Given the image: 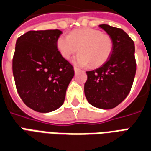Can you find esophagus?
I'll return each mask as SVG.
<instances>
[{
    "label": "esophagus",
    "mask_w": 151,
    "mask_h": 151,
    "mask_svg": "<svg viewBox=\"0 0 151 151\" xmlns=\"http://www.w3.org/2000/svg\"><path fill=\"white\" fill-rule=\"evenodd\" d=\"M79 68H78L77 67H74V71H75V72H78V71H79Z\"/></svg>",
    "instance_id": "1"
}]
</instances>
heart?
<instances>
[{"instance_id":"heart-1","label":"heart","mask_w":151,"mask_h":151,"mask_svg":"<svg viewBox=\"0 0 151 151\" xmlns=\"http://www.w3.org/2000/svg\"><path fill=\"white\" fill-rule=\"evenodd\" d=\"M57 47L60 56L68 60L79 50L74 62L81 66L98 68L104 65L113 50L110 36L92 28L79 29L71 32L69 36L60 35L57 38Z\"/></svg>"}]
</instances>
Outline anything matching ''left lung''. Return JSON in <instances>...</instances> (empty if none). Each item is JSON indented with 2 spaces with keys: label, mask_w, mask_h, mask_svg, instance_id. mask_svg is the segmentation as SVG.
<instances>
[{
  "label": "left lung",
  "mask_w": 151,
  "mask_h": 151,
  "mask_svg": "<svg viewBox=\"0 0 151 151\" xmlns=\"http://www.w3.org/2000/svg\"><path fill=\"white\" fill-rule=\"evenodd\" d=\"M113 41L109 60L100 68L86 72L84 93L91 106L102 109L117 106L128 96L136 72L135 44L126 32L108 24H101Z\"/></svg>",
  "instance_id": "8db88e82"
}]
</instances>
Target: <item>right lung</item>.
Listing matches in <instances>:
<instances>
[{"label":"right lung","instance_id":"1","mask_svg":"<svg viewBox=\"0 0 151 151\" xmlns=\"http://www.w3.org/2000/svg\"><path fill=\"white\" fill-rule=\"evenodd\" d=\"M60 30L30 31L16 41L12 72L17 91L29 108L52 112L62 106L74 68L57 47Z\"/></svg>","mask_w":151,"mask_h":151}]
</instances>
